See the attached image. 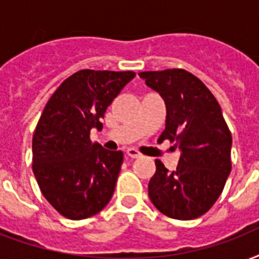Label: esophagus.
<instances>
[{
    "label": "esophagus",
    "instance_id": "34e87169",
    "mask_svg": "<svg viewBox=\"0 0 259 259\" xmlns=\"http://www.w3.org/2000/svg\"><path fill=\"white\" fill-rule=\"evenodd\" d=\"M127 156L132 157V159H138V157H141V153L137 151V149H134V148H129L127 151H126Z\"/></svg>",
    "mask_w": 259,
    "mask_h": 259
}]
</instances>
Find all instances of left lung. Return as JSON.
Returning <instances> with one entry per match:
<instances>
[{"label": "left lung", "instance_id": "1", "mask_svg": "<svg viewBox=\"0 0 259 259\" xmlns=\"http://www.w3.org/2000/svg\"><path fill=\"white\" fill-rule=\"evenodd\" d=\"M138 76L165 102V129L157 143L169 140L181 148L175 171L155 160L149 198L171 219H197L220 197L232 167V136L220 104L204 82L185 69L141 72Z\"/></svg>", "mask_w": 259, "mask_h": 259}]
</instances>
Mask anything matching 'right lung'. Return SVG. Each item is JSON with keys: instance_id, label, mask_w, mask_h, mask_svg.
<instances>
[{"instance_id": "obj_1", "label": "right lung", "mask_w": 259, "mask_h": 259, "mask_svg": "<svg viewBox=\"0 0 259 259\" xmlns=\"http://www.w3.org/2000/svg\"><path fill=\"white\" fill-rule=\"evenodd\" d=\"M134 72L82 69L49 99L32 137V171L53 208L70 220L99 213L110 202L123 153L91 141V129L133 80Z\"/></svg>"}]
</instances>
